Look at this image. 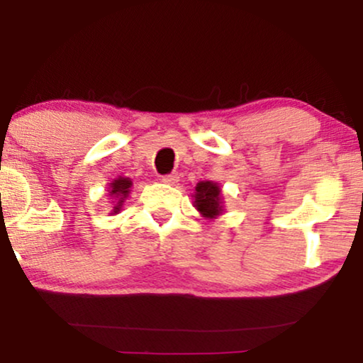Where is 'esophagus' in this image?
<instances>
[{"label": "esophagus", "instance_id": "obj_1", "mask_svg": "<svg viewBox=\"0 0 363 363\" xmlns=\"http://www.w3.org/2000/svg\"><path fill=\"white\" fill-rule=\"evenodd\" d=\"M163 183H167V185H177L178 183V175L177 173H172V175H165L162 178Z\"/></svg>", "mask_w": 363, "mask_h": 363}]
</instances>
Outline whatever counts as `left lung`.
Listing matches in <instances>:
<instances>
[{
    "label": "left lung",
    "instance_id": "obj_1",
    "mask_svg": "<svg viewBox=\"0 0 363 363\" xmlns=\"http://www.w3.org/2000/svg\"><path fill=\"white\" fill-rule=\"evenodd\" d=\"M193 206L200 211V215L206 220H215L225 213L223 205L221 188L216 182H200L196 183L195 193H193Z\"/></svg>",
    "mask_w": 363,
    "mask_h": 363
}]
</instances>
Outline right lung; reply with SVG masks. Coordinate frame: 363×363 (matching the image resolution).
I'll list each match as a JSON object with an SVG mask.
<instances>
[{
    "mask_svg": "<svg viewBox=\"0 0 363 363\" xmlns=\"http://www.w3.org/2000/svg\"><path fill=\"white\" fill-rule=\"evenodd\" d=\"M132 180L128 177H118L112 183H108V198H111V215H118L122 206L130 195Z\"/></svg>",
    "mask_w": 363,
    "mask_h": 363,
    "instance_id": "right-lung-1",
    "label": "right lung"
}]
</instances>
